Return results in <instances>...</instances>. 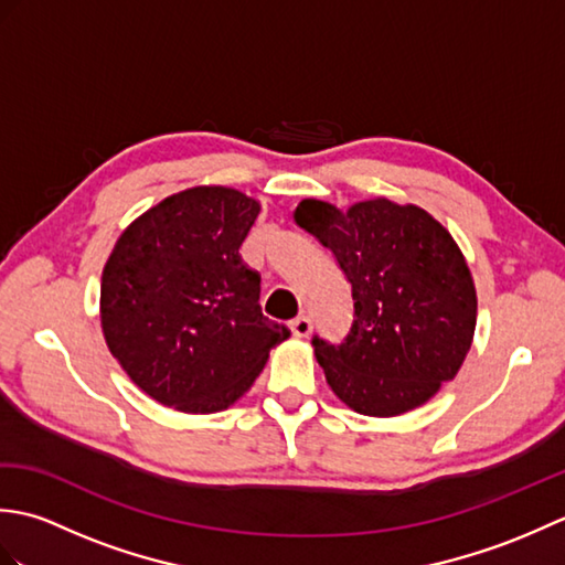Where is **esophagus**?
<instances>
[{
  "mask_svg": "<svg viewBox=\"0 0 565 565\" xmlns=\"http://www.w3.org/2000/svg\"><path fill=\"white\" fill-rule=\"evenodd\" d=\"M289 328H291V332L296 334V338H308L310 330H313V322H310L308 316H298V318H294L289 322Z\"/></svg>",
  "mask_w": 565,
  "mask_h": 565,
  "instance_id": "1",
  "label": "esophagus"
}]
</instances>
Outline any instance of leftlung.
I'll return each mask as SVG.
<instances>
[{"mask_svg": "<svg viewBox=\"0 0 565 565\" xmlns=\"http://www.w3.org/2000/svg\"><path fill=\"white\" fill-rule=\"evenodd\" d=\"M294 221L332 249L352 284L347 340H313L332 393L369 417H395L435 398L459 374L478 316L473 276L451 233L425 209L386 196L347 211L303 199Z\"/></svg>", "mask_w": 565, "mask_h": 565, "instance_id": "obj_1", "label": "left lung"}]
</instances>
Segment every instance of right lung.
Returning <instances> with one entry per match:
<instances>
[{
  "mask_svg": "<svg viewBox=\"0 0 565 565\" xmlns=\"http://www.w3.org/2000/svg\"><path fill=\"white\" fill-rule=\"evenodd\" d=\"M259 211L243 191L201 184L154 203L118 235L102 271V332L152 401L221 413L291 338L262 313V276L237 252Z\"/></svg>",
  "mask_w": 565,
  "mask_h": 565,
  "instance_id": "1",
  "label": "right lung"
}]
</instances>
